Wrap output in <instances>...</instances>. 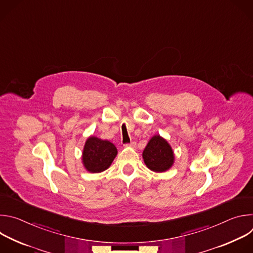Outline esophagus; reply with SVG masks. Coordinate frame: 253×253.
<instances>
[{
  "instance_id": "obj_1",
  "label": "esophagus",
  "mask_w": 253,
  "mask_h": 253,
  "mask_svg": "<svg viewBox=\"0 0 253 253\" xmlns=\"http://www.w3.org/2000/svg\"><path fill=\"white\" fill-rule=\"evenodd\" d=\"M125 146H128V147H132V148H135L136 147V142H131L130 144H126Z\"/></svg>"
}]
</instances>
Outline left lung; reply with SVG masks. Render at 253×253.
<instances>
[{"label":"left lung","mask_w":253,"mask_h":253,"mask_svg":"<svg viewBox=\"0 0 253 253\" xmlns=\"http://www.w3.org/2000/svg\"><path fill=\"white\" fill-rule=\"evenodd\" d=\"M142 156L144 163L154 172H165L174 163L173 150L160 135H155L149 140Z\"/></svg>","instance_id":"left-lung-1"}]
</instances>
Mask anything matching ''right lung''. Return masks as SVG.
I'll return each instance as SVG.
<instances>
[{
  "mask_svg": "<svg viewBox=\"0 0 253 253\" xmlns=\"http://www.w3.org/2000/svg\"><path fill=\"white\" fill-rule=\"evenodd\" d=\"M116 155L117 148L113 143L90 136L84 145L82 162L87 171L99 173L110 167Z\"/></svg>",
  "mask_w": 253,
  "mask_h": 253,
  "instance_id": "1",
  "label": "right lung"
}]
</instances>
